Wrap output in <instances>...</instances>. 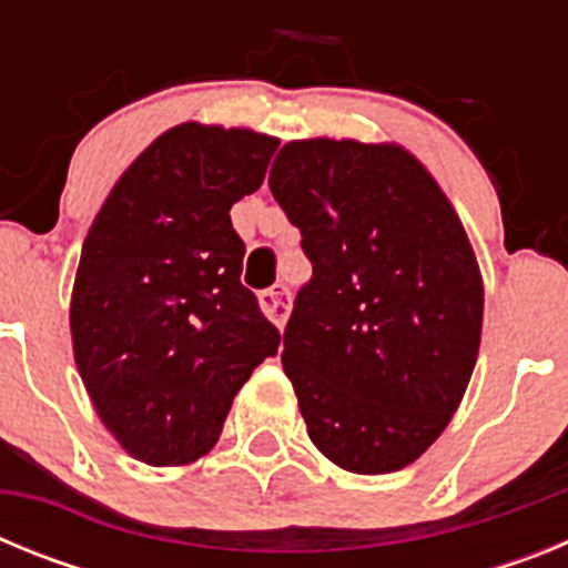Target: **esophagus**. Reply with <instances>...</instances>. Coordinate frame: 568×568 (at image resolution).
<instances>
[{"mask_svg":"<svg viewBox=\"0 0 568 568\" xmlns=\"http://www.w3.org/2000/svg\"><path fill=\"white\" fill-rule=\"evenodd\" d=\"M290 301L293 298H290V290L284 287V284H273L270 290L258 293L261 310H264V315H267L273 324H278V327H284V321H287Z\"/></svg>","mask_w":568,"mask_h":568,"instance_id":"esophagus-1","label":"esophagus"}]
</instances>
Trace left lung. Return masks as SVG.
I'll return each instance as SVG.
<instances>
[{"label": "left lung", "instance_id": "1", "mask_svg": "<svg viewBox=\"0 0 568 568\" xmlns=\"http://www.w3.org/2000/svg\"><path fill=\"white\" fill-rule=\"evenodd\" d=\"M270 190L313 261L281 353L310 440L346 471L404 469L478 361L484 281L464 224L398 144L290 142Z\"/></svg>", "mask_w": 568, "mask_h": 568}]
</instances>
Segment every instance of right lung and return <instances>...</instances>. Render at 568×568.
Here are the masks:
<instances>
[{
  "mask_svg": "<svg viewBox=\"0 0 568 568\" xmlns=\"http://www.w3.org/2000/svg\"><path fill=\"white\" fill-rule=\"evenodd\" d=\"M275 148L244 128L179 124L124 170L84 239L73 355L102 424L144 464L202 458L235 393L278 353L230 222Z\"/></svg>",
  "mask_w": 568,
  "mask_h": 568,
  "instance_id": "right-lung-1",
  "label": "right lung"
}]
</instances>
